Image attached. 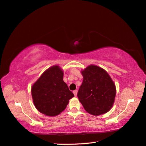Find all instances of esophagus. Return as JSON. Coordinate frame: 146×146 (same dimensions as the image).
<instances>
[{"instance_id":"34e87169","label":"esophagus","mask_w":146,"mask_h":146,"mask_svg":"<svg viewBox=\"0 0 146 146\" xmlns=\"http://www.w3.org/2000/svg\"><path fill=\"white\" fill-rule=\"evenodd\" d=\"M77 92H78V91L77 90H74L73 91V94H74V95H75V96H77Z\"/></svg>"}]
</instances>
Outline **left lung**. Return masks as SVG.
Returning <instances> with one entry per match:
<instances>
[{"mask_svg": "<svg viewBox=\"0 0 146 146\" xmlns=\"http://www.w3.org/2000/svg\"><path fill=\"white\" fill-rule=\"evenodd\" d=\"M82 83L77 96L89 114L99 115L108 112L114 105L116 88L112 78L105 69L90 65L81 71Z\"/></svg>", "mask_w": 146, "mask_h": 146, "instance_id": "8db88e82", "label": "left lung"}]
</instances>
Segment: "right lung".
<instances>
[{
  "label": "right lung",
  "mask_w": 146,
  "mask_h": 146,
  "mask_svg": "<svg viewBox=\"0 0 146 146\" xmlns=\"http://www.w3.org/2000/svg\"><path fill=\"white\" fill-rule=\"evenodd\" d=\"M64 71L59 66L50 67L34 83L31 93L34 105L39 112L48 116L60 114L74 94L63 80Z\"/></svg>",
  "instance_id": "obj_1"
}]
</instances>
